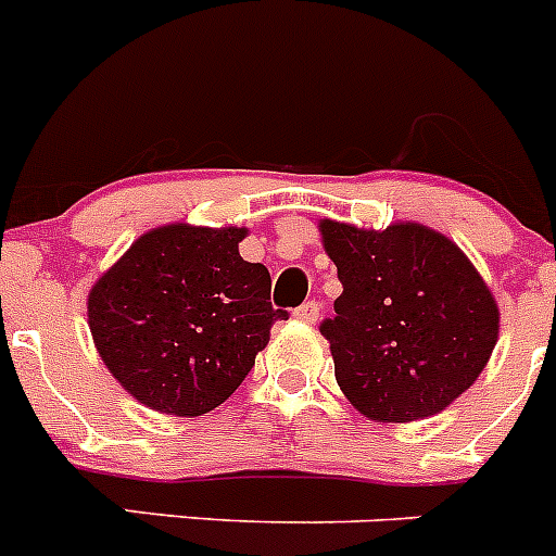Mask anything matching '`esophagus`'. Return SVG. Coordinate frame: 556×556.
<instances>
[{
  "label": "esophagus",
  "mask_w": 556,
  "mask_h": 556,
  "mask_svg": "<svg viewBox=\"0 0 556 556\" xmlns=\"http://www.w3.org/2000/svg\"><path fill=\"white\" fill-rule=\"evenodd\" d=\"M293 315L299 320H304V324H315V320L320 318V304L318 302H304L302 307H295Z\"/></svg>",
  "instance_id": "1"
}]
</instances>
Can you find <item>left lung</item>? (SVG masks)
I'll use <instances>...</instances> for the list:
<instances>
[{"label": "left lung", "instance_id": "1", "mask_svg": "<svg viewBox=\"0 0 556 556\" xmlns=\"http://www.w3.org/2000/svg\"><path fill=\"white\" fill-rule=\"evenodd\" d=\"M318 227L342 282L334 318L320 324L342 395L378 422L444 412L500 340L489 285L458 243L417 222Z\"/></svg>", "mask_w": 556, "mask_h": 556}]
</instances>
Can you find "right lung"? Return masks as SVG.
<instances>
[{"label": "right lung", "mask_w": 556, "mask_h": 556, "mask_svg": "<svg viewBox=\"0 0 556 556\" xmlns=\"http://www.w3.org/2000/svg\"><path fill=\"white\" fill-rule=\"evenodd\" d=\"M243 227L164 225L131 243L87 295L92 342L128 395L200 417L241 387L268 345L271 277L238 254Z\"/></svg>", "instance_id": "right-lung-1"}]
</instances>
